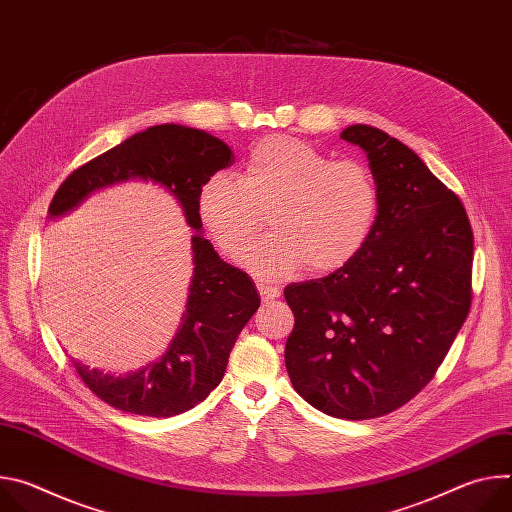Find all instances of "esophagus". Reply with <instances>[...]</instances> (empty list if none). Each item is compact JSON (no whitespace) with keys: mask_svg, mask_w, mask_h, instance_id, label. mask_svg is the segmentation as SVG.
<instances>
[{"mask_svg":"<svg viewBox=\"0 0 512 512\" xmlns=\"http://www.w3.org/2000/svg\"><path fill=\"white\" fill-rule=\"evenodd\" d=\"M257 289H259V294H261V298L265 302H271V300L279 298V294H281L277 285H269V283H263V281L257 283Z\"/></svg>","mask_w":512,"mask_h":512,"instance_id":"obj_1","label":"esophagus"}]
</instances>
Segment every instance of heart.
I'll use <instances>...</instances> for the list:
<instances>
[{"label":"heart","mask_w":512,"mask_h":512,"mask_svg":"<svg viewBox=\"0 0 512 512\" xmlns=\"http://www.w3.org/2000/svg\"><path fill=\"white\" fill-rule=\"evenodd\" d=\"M373 172L354 160L334 162L314 145L271 135L251 150L237 178L218 172L198 194V214L214 243L239 255L263 225L269 235L243 253L263 279H281L306 265L324 275L367 247L379 216Z\"/></svg>","instance_id":"obj_1"}]
</instances>
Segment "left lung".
Returning <instances> with one entry per match:
<instances>
[{"instance_id": "8db88e82", "label": "left lung", "mask_w": 512, "mask_h": 512, "mask_svg": "<svg viewBox=\"0 0 512 512\" xmlns=\"http://www.w3.org/2000/svg\"><path fill=\"white\" fill-rule=\"evenodd\" d=\"M340 137L369 158L377 225L348 265L285 287V369L312 407L358 421L399 409L440 369L470 312L474 235L460 198L405 143L360 123Z\"/></svg>"}]
</instances>
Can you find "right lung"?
Returning a JSON list of instances; mask_svg holds the SVG:
<instances>
[{"label": "right lung", "instance_id": "right-lung-1", "mask_svg": "<svg viewBox=\"0 0 512 512\" xmlns=\"http://www.w3.org/2000/svg\"><path fill=\"white\" fill-rule=\"evenodd\" d=\"M233 164L225 141L176 123L148 127L72 172L56 190L48 216L79 206L95 190L131 178L152 180L182 206L192 237L194 273L180 328L168 350L148 367L109 375L75 360L85 385L107 405L148 417H172L204 401L223 381L237 336L261 298L253 279L225 263L202 237L198 194L208 178Z\"/></svg>", "mask_w": 512, "mask_h": 512}]
</instances>
